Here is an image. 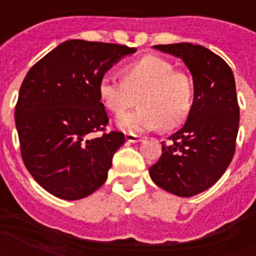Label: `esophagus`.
<instances>
[{"mask_svg":"<svg viewBox=\"0 0 256 256\" xmlns=\"http://www.w3.org/2000/svg\"><path fill=\"white\" fill-rule=\"evenodd\" d=\"M126 139L130 143H138V142L142 140V138L139 135H135V134H126Z\"/></svg>","mask_w":256,"mask_h":256,"instance_id":"obj_1","label":"esophagus"}]
</instances>
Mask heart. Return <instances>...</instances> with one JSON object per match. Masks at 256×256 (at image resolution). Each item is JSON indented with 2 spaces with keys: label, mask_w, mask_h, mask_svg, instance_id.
I'll return each instance as SVG.
<instances>
[{
  "label": "heart",
  "mask_w": 256,
  "mask_h": 256,
  "mask_svg": "<svg viewBox=\"0 0 256 256\" xmlns=\"http://www.w3.org/2000/svg\"><path fill=\"white\" fill-rule=\"evenodd\" d=\"M120 79L102 76L98 95L112 114L121 116L139 102V109L118 120V126L128 132L173 130L184 122L192 108L194 84L182 70L170 61L156 56H144L122 69Z\"/></svg>",
  "instance_id": "obj_1"
}]
</instances>
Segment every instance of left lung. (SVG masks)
Returning a JSON list of instances; mask_svg holds the SVG:
<instances>
[{"mask_svg":"<svg viewBox=\"0 0 256 256\" xmlns=\"http://www.w3.org/2000/svg\"><path fill=\"white\" fill-rule=\"evenodd\" d=\"M154 49L178 57L194 80V102L186 124L162 142V156L150 168L158 187L190 198L220 180L236 150L238 110L232 69L200 44H156Z\"/></svg>","mask_w":256,"mask_h":256,"instance_id":"8db88e82","label":"left lung"}]
</instances>
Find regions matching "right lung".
I'll use <instances>...</instances> for the list:
<instances>
[{
  "label": "right lung",
  "mask_w": 256,
  "mask_h": 256,
  "mask_svg": "<svg viewBox=\"0 0 256 256\" xmlns=\"http://www.w3.org/2000/svg\"><path fill=\"white\" fill-rule=\"evenodd\" d=\"M124 44L72 39L58 44L26 74L14 109L22 158L39 186L65 200H78L104 186L124 134L109 122L98 95L100 78L122 57Z\"/></svg>",
  "instance_id": "1"
}]
</instances>
